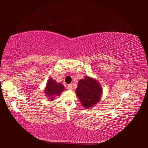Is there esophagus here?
I'll list each match as a JSON object with an SVG mask.
<instances>
[{"mask_svg": "<svg viewBox=\"0 0 148 148\" xmlns=\"http://www.w3.org/2000/svg\"><path fill=\"white\" fill-rule=\"evenodd\" d=\"M67 88H68L69 90H72V84H68V86H67Z\"/></svg>", "mask_w": 148, "mask_h": 148, "instance_id": "obj_1", "label": "esophagus"}]
</instances>
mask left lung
I'll list each match as a JSON object with an SVG mask.
<instances>
[{
	"label": "left lung",
	"mask_w": 148,
	"mask_h": 148,
	"mask_svg": "<svg viewBox=\"0 0 148 148\" xmlns=\"http://www.w3.org/2000/svg\"><path fill=\"white\" fill-rule=\"evenodd\" d=\"M75 92L81 105L85 109H90L100 101L102 88L97 79L86 76L84 79L79 80Z\"/></svg>",
	"instance_id": "obj_1"
}]
</instances>
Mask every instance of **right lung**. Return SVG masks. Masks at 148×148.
<instances>
[{"label":"right lung","instance_id":"1","mask_svg":"<svg viewBox=\"0 0 148 148\" xmlns=\"http://www.w3.org/2000/svg\"><path fill=\"white\" fill-rule=\"evenodd\" d=\"M65 90V87L60 83H56L55 80H53L51 77L47 81L46 86L44 90L45 95L53 101L56 96L60 95V93Z\"/></svg>","mask_w":148,"mask_h":148}]
</instances>
